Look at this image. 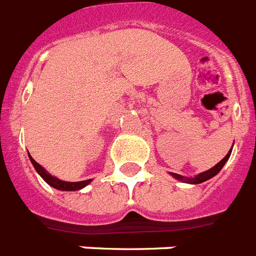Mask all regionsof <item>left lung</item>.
<instances>
[{
  "instance_id": "1",
  "label": "left lung",
  "mask_w": 256,
  "mask_h": 256,
  "mask_svg": "<svg viewBox=\"0 0 256 256\" xmlns=\"http://www.w3.org/2000/svg\"><path fill=\"white\" fill-rule=\"evenodd\" d=\"M232 148L228 150V153L226 154V156L222 158V160L220 161V162L216 164V166H212V169H209V170L204 172V173H200L198 176H196L194 178H185V177H182V176L180 174H176V173H172V176L174 177V178L180 180V181H185V182H190V184H201L204 182V181H208L209 178H212V177H214L216 174H218L220 172V169L224 168V165L226 164V161L228 160V157H230V154H232Z\"/></svg>"
}]
</instances>
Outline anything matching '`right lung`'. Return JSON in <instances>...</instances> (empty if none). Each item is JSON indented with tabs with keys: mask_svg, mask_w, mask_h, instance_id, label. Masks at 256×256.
<instances>
[{
	"mask_svg": "<svg viewBox=\"0 0 256 256\" xmlns=\"http://www.w3.org/2000/svg\"><path fill=\"white\" fill-rule=\"evenodd\" d=\"M28 157H30V161H32V164L34 165V168H36V170L40 174V177H42V178H44L48 185L55 188V189L72 192V190L82 189V188H84L86 185H88V184L91 182V180H84V181H79V182H66V181H62V180L56 178V177H54V176L48 174V173L44 170V168L40 166V164L36 162V161L34 160L30 154H28Z\"/></svg>",
	"mask_w": 256,
	"mask_h": 256,
	"instance_id": "right-lung-1",
	"label": "right lung"
}]
</instances>
